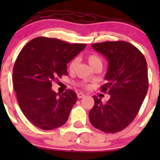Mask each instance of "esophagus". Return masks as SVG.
<instances>
[{
	"instance_id": "1",
	"label": "esophagus",
	"mask_w": 160,
	"mask_h": 160,
	"mask_svg": "<svg viewBox=\"0 0 160 160\" xmlns=\"http://www.w3.org/2000/svg\"><path fill=\"white\" fill-rule=\"evenodd\" d=\"M84 96H85V94H84V93H77V98H83Z\"/></svg>"
}]
</instances>
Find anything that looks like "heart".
Masks as SVG:
<instances>
[{
	"label": "heart",
	"mask_w": 160,
	"mask_h": 160,
	"mask_svg": "<svg viewBox=\"0 0 160 160\" xmlns=\"http://www.w3.org/2000/svg\"><path fill=\"white\" fill-rule=\"evenodd\" d=\"M87 59H88V62H89V64L92 68L97 65H102V59H101V57H100L98 55L94 54V53L88 55V56H87ZM77 63H78V59H77V58L72 59V60L69 62V70H70V72H72V71L75 70L76 67H77Z\"/></svg>",
	"instance_id": "heart-1"
}]
</instances>
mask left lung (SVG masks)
Wrapping results in <instances>:
<instances>
[{"instance_id":"left-lung-1","label":"left lung","mask_w":160,"mask_h":160,"mask_svg":"<svg viewBox=\"0 0 160 160\" xmlns=\"http://www.w3.org/2000/svg\"><path fill=\"white\" fill-rule=\"evenodd\" d=\"M92 47L108 61L107 82L100 89L111 98L103 104L93 97L90 122L102 132L116 133L128 127L139 111L149 88L147 63L142 53L127 42H104Z\"/></svg>"}]
</instances>
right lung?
<instances>
[{"label":"right lung","instance_id":"add662e5","mask_svg":"<svg viewBox=\"0 0 160 160\" xmlns=\"http://www.w3.org/2000/svg\"><path fill=\"white\" fill-rule=\"evenodd\" d=\"M86 46L37 37L21 50L13 68V85L21 110L34 125L52 130L67 122L77 94L68 90L58 96L52 82L67 75V64Z\"/></svg>","mask_w":160,"mask_h":160}]
</instances>
